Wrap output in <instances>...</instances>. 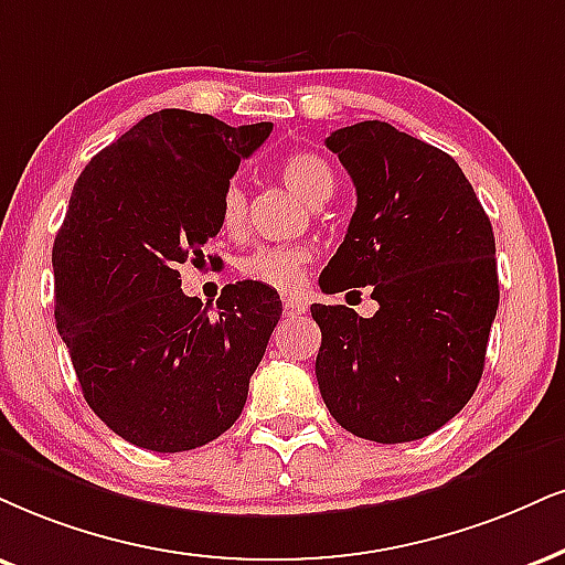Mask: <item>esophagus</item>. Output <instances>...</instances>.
Returning <instances> with one entry per match:
<instances>
[{
  "label": "esophagus",
  "mask_w": 565,
  "mask_h": 565,
  "mask_svg": "<svg viewBox=\"0 0 565 565\" xmlns=\"http://www.w3.org/2000/svg\"><path fill=\"white\" fill-rule=\"evenodd\" d=\"M309 311V303L301 301V298H285L282 301V315L285 317H298Z\"/></svg>",
  "instance_id": "obj_1"
}]
</instances>
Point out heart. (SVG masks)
<instances>
[{
	"mask_svg": "<svg viewBox=\"0 0 565 565\" xmlns=\"http://www.w3.org/2000/svg\"><path fill=\"white\" fill-rule=\"evenodd\" d=\"M280 175L285 185L301 196L306 204L319 206L330 199L335 188V175L330 164L315 151H296L282 159ZM246 217V193L238 183H230L225 196H222V227L227 233H238ZM311 248L301 243H269V246L254 248L246 259H241V271L248 280L267 285L280 294H296L303 288L306 275H309Z\"/></svg>",
	"mask_w": 565,
	"mask_h": 565,
	"instance_id": "obj_1",
	"label": "heart"
}]
</instances>
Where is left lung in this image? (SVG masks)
<instances>
[{"label":"left lung","mask_w":565,"mask_h":565,"mask_svg":"<svg viewBox=\"0 0 565 565\" xmlns=\"http://www.w3.org/2000/svg\"><path fill=\"white\" fill-rule=\"evenodd\" d=\"M324 143L356 185V212L319 288L369 285L380 309L364 319L311 306L319 393L351 435L419 440L482 380L500 301L490 217L456 159L390 122H356Z\"/></svg>","instance_id":"obj_1"}]
</instances>
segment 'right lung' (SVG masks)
Returning <instances> with one entry per match:
<instances>
[{
    "instance_id": "right-lung-1",
    "label": "right lung",
    "mask_w": 565,
    "mask_h": 565,
    "mask_svg": "<svg viewBox=\"0 0 565 565\" xmlns=\"http://www.w3.org/2000/svg\"><path fill=\"white\" fill-rule=\"evenodd\" d=\"M269 134L271 122L230 128L162 109L75 180L52 248L54 319L90 411L138 448H201L246 406L280 296L227 285L209 315L183 294L178 267L204 262L230 178Z\"/></svg>"
}]
</instances>
